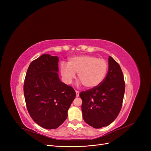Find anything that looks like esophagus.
I'll use <instances>...</instances> for the list:
<instances>
[{
    "label": "esophagus",
    "instance_id": "esophagus-1",
    "mask_svg": "<svg viewBox=\"0 0 151 151\" xmlns=\"http://www.w3.org/2000/svg\"><path fill=\"white\" fill-rule=\"evenodd\" d=\"M75 92H76V97H79V96H80V92L78 91H76Z\"/></svg>",
    "mask_w": 151,
    "mask_h": 151
}]
</instances>
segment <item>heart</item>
Segmentation results:
<instances>
[{"mask_svg": "<svg viewBox=\"0 0 151 151\" xmlns=\"http://www.w3.org/2000/svg\"><path fill=\"white\" fill-rule=\"evenodd\" d=\"M108 63L104 59L89 55H76L68 59L67 65L62 63L60 73L67 84H71L78 73V78L87 89H93L104 81Z\"/></svg>", "mask_w": 151, "mask_h": 151, "instance_id": "1", "label": "heart"}]
</instances>
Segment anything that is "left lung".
<instances>
[{"instance_id":"left-lung-1","label":"left lung","mask_w":151,"mask_h":151,"mask_svg":"<svg viewBox=\"0 0 151 151\" xmlns=\"http://www.w3.org/2000/svg\"><path fill=\"white\" fill-rule=\"evenodd\" d=\"M108 62V71L103 83L80 93L83 119L95 129L111 124L122 106L125 88L123 73L112 57L109 56Z\"/></svg>"}]
</instances>
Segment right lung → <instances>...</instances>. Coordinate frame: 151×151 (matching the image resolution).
<instances>
[{"instance_id": "1", "label": "right lung", "mask_w": 151, "mask_h": 151, "mask_svg": "<svg viewBox=\"0 0 151 151\" xmlns=\"http://www.w3.org/2000/svg\"><path fill=\"white\" fill-rule=\"evenodd\" d=\"M57 56L43 54L30 63L24 84L26 107L32 119L46 129H55L67 118L76 97L72 87L61 82Z\"/></svg>"}]
</instances>
